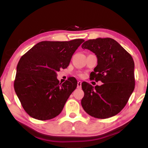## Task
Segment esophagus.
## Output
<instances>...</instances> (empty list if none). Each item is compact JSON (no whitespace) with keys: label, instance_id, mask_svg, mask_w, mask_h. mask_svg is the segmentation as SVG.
<instances>
[{"label":"esophagus","instance_id":"obj_1","mask_svg":"<svg viewBox=\"0 0 148 148\" xmlns=\"http://www.w3.org/2000/svg\"><path fill=\"white\" fill-rule=\"evenodd\" d=\"M77 88H81V81H79L77 82Z\"/></svg>","mask_w":148,"mask_h":148}]
</instances>
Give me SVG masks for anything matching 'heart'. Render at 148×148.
Wrapping results in <instances>:
<instances>
[{
	"label": "heart",
	"mask_w": 148,
	"mask_h": 148,
	"mask_svg": "<svg viewBox=\"0 0 148 148\" xmlns=\"http://www.w3.org/2000/svg\"><path fill=\"white\" fill-rule=\"evenodd\" d=\"M80 76H81V74H80Z\"/></svg>",
	"instance_id": "b5f03b06"
}]
</instances>
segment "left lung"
Segmentation results:
<instances>
[{"instance_id": "left-lung-1", "label": "left lung", "mask_w": 148, "mask_h": 148, "mask_svg": "<svg viewBox=\"0 0 148 148\" xmlns=\"http://www.w3.org/2000/svg\"><path fill=\"white\" fill-rule=\"evenodd\" d=\"M83 49L95 53L97 65L90 79L101 81L95 87L86 82L81 86L84 93L81 105L94 118L114 116L126 106L135 88L134 62L132 56L115 40L97 38L84 42Z\"/></svg>"}]
</instances>
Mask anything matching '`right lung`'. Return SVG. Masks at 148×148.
<instances>
[{
  "label": "right lung",
  "mask_w": 148,
  "mask_h": 148,
  "mask_svg": "<svg viewBox=\"0 0 148 148\" xmlns=\"http://www.w3.org/2000/svg\"><path fill=\"white\" fill-rule=\"evenodd\" d=\"M84 39L37 43L19 61L14 82L15 92L25 111L39 120L55 118L62 111L77 82L69 77L60 83L56 72L67 68Z\"/></svg>",
  "instance_id": "obj_1"
}]
</instances>
